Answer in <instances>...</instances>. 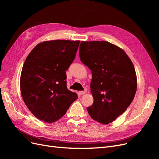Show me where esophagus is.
Returning a JSON list of instances; mask_svg holds the SVG:
<instances>
[{"instance_id": "obj_1", "label": "esophagus", "mask_w": 159, "mask_h": 159, "mask_svg": "<svg viewBox=\"0 0 159 159\" xmlns=\"http://www.w3.org/2000/svg\"><path fill=\"white\" fill-rule=\"evenodd\" d=\"M86 92H87V89H84V91H80V95H84V94H85Z\"/></svg>"}]
</instances>
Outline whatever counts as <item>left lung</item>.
I'll list each match as a JSON object with an SVG mask.
<instances>
[{
  "instance_id": "8db88e82",
  "label": "left lung",
  "mask_w": 159,
  "mask_h": 159,
  "mask_svg": "<svg viewBox=\"0 0 159 159\" xmlns=\"http://www.w3.org/2000/svg\"><path fill=\"white\" fill-rule=\"evenodd\" d=\"M80 57L92 74L93 103L87 107L93 119L103 125L125 111L135 95V70L126 53L106 41L81 42Z\"/></svg>"
}]
</instances>
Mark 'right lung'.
I'll return each mask as SVG.
<instances>
[{
  "mask_svg": "<svg viewBox=\"0 0 159 159\" xmlns=\"http://www.w3.org/2000/svg\"><path fill=\"white\" fill-rule=\"evenodd\" d=\"M80 41L56 40L38 44L24 63L20 76L22 99L38 119L53 123L66 114L78 98L67 88L66 74Z\"/></svg>",
  "mask_w": 159,
  "mask_h": 159,
  "instance_id": "obj_1",
  "label": "right lung"
}]
</instances>
